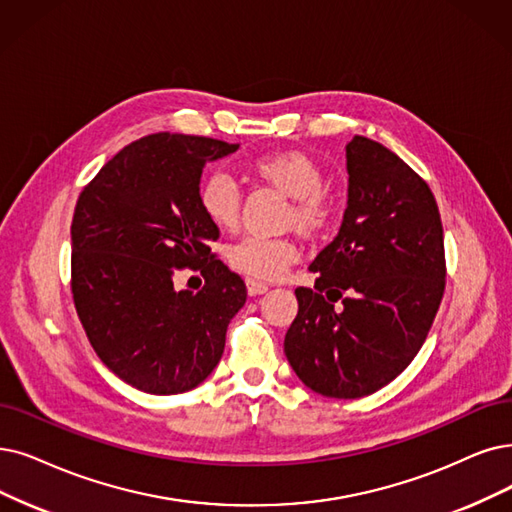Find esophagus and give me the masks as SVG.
Here are the masks:
<instances>
[{
    "instance_id": "34e87169",
    "label": "esophagus",
    "mask_w": 512,
    "mask_h": 512,
    "mask_svg": "<svg viewBox=\"0 0 512 512\" xmlns=\"http://www.w3.org/2000/svg\"><path fill=\"white\" fill-rule=\"evenodd\" d=\"M245 285H248V294H250V296H260V294H264V292L269 290L267 283H262V281L252 279V277L245 279Z\"/></svg>"
}]
</instances>
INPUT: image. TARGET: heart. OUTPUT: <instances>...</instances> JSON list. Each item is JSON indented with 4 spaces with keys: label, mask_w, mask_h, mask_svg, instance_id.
<instances>
[{
    "label": "heart",
    "mask_w": 512,
    "mask_h": 512,
    "mask_svg": "<svg viewBox=\"0 0 512 512\" xmlns=\"http://www.w3.org/2000/svg\"><path fill=\"white\" fill-rule=\"evenodd\" d=\"M252 170L294 199L290 220L302 231H319L334 216V201L323 189L321 163L304 151H275L252 161ZM199 208L216 229L229 231L239 222L241 195L237 182L224 172H212L201 180L197 191ZM300 250L290 237L245 235L227 250L231 267L252 279L273 281L285 275L298 260Z\"/></svg>",
    "instance_id": "b5f03b06"
}]
</instances>
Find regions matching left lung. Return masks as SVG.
Instances as JSON below:
<instances>
[{"instance_id":"1","label":"left lung","mask_w":512,"mask_h":512,"mask_svg":"<svg viewBox=\"0 0 512 512\" xmlns=\"http://www.w3.org/2000/svg\"><path fill=\"white\" fill-rule=\"evenodd\" d=\"M346 172L340 231L309 267L315 288H296L283 351L311 391L357 399L422 349L445 290V250L435 195L401 157L355 136Z\"/></svg>"}]
</instances>
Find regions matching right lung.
<instances>
[{
    "label": "right lung",
    "instance_id": "right-lung-1",
    "mask_svg": "<svg viewBox=\"0 0 512 512\" xmlns=\"http://www.w3.org/2000/svg\"><path fill=\"white\" fill-rule=\"evenodd\" d=\"M239 145L159 132L121 149L81 191L71 224V292L92 349L109 370L151 395L195 388L218 365L248 292L210 243L220 231L197 191L208 161ZM182 268L199 293L176 291Z\"/></svg>",
    "mask_w": 512,
    "mask_h": 512
}]
</instances>
